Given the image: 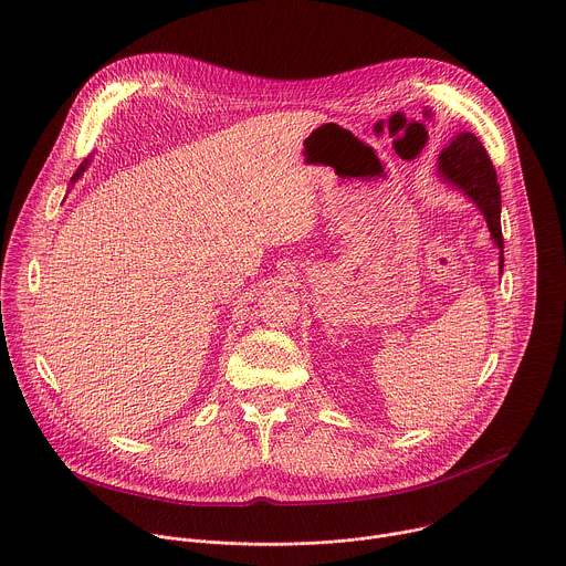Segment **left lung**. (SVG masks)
Masks as SVG:
<instances>
[{
  "label": "left lung",
  "mask_w": 566,
  "mask_h": 566,
  "mask_svg": "<svg viewBox=\"0 0 566 566\" xmlns=\"http://www.w3.org/2000/svg\"><path fill=\"white\" fill-rule=\"evenodd\" d=\"M439 170L446 179L457 184L479 206L483 217H486L495 244L504 249L502 221H500L502 192H500L495 166L486 147H483L479 138L472 136L470 132L457 134L454 140L439 156ZM500 262L504 264V255Z\"/></svg>",
  "instance_id": "obj_1"
}]
</instances>
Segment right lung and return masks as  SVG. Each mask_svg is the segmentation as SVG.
Wrapping results in <instances>:
<instances>
[{"instance_id":"1","label":"right lung","mask_w":566,"mask_h":566,"mask_svg":"<svg viewBox=\"0 0 566 566\" xmlns=\"http://www.w3.org/2000/svg\"><path fill=\"white\" fill-rule=\"evenodd\" d=\"M85 166H87V160H85ZM85 166H83V168H80V170H77V175H75V177H80V172H83V170H85Z\"/></svg>"}]
</instances>
